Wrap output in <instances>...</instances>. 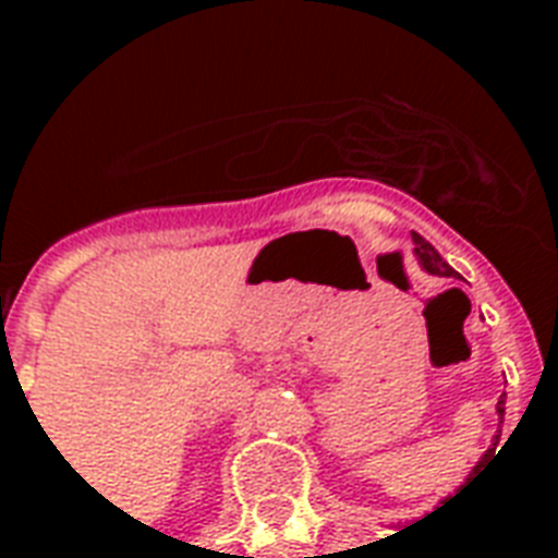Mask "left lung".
I'll return each instance as SVG.
<instances>
[{"instance_id":"left-lung-1","label":"left lung","mask_w":558,"mask_h":558,"mask_svg":"<svg viewBox=\"0 0 558 558\" xmlns=\"http://www.w3.org/2000/svg\"><path fill=\"white\" fill-rule=\"evenodd\" d=\"M411 240H414V254H416V260H420V266H423L425 271H428V275H437V278H454V275H458V271L451 269L449 263L442 260L440 257V252H437V248H434L432 243H428V240H425V236H420L416 234V231H411ZM507 393H501V399H498V405H495V411H498V420H501L504 423V411H507ZM498 440H501V434H495V442H493V449H486V454H484V460L486 458H493L495 454V446H498ZM484 460H481V463H484ZM481 463H477V466H481ZM475 466V469H477ZM475 469H472V472H475ZM469 481H472V475L466 477V484ZM463 484V486H466ZM463 486H460V489H463ZM425 519H428V515H425ZM416 524H420V521H416ZM411 527H414V524H411Z\"/></svg>"}]
</instances>
